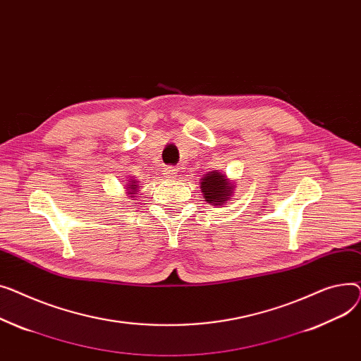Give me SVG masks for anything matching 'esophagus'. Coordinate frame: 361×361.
<instances>
[{"mask_svg": "<svg viewBox=\"0 0 361 361\" xmlns=\"http://www.w3.org/2000/svg\"><path fill=\"white\" fill-rule=\"evenodd\" d=\"M163 175H164V178H166L167 180H175L176 176H178V169H175V167H172V166H169V167H166L164 171H163Z\"/></svg>", "mask_w": 361, "mask_h": 361, "instance_id": "34e87169", "label": "esophagus"}]
</instances>
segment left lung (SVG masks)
I'll return each mask as SVG.
<instances>
[{
  "mask_svg": "<svg viewBox=\"0 0 361 361\" xmlns=\"http://www.w3.org/2000/svg\"><path fill=\"white\" fill-rule=\"evenodd\" d=\"M200 189L204 195V200L216 207L226 205L227 201L231 200L233 190H235V185L227 178L226 173H221L219 171L208 172L207 175H202L200 180Z\"/></svg>",
  "mask_w": 361,
  "mask_h": 361,
  "instance_id": "1",
  "label": "left lung"
}]
</instances>
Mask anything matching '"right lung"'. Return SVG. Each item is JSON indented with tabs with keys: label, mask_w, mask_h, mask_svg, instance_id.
Returning a JSON list of instances; mask_svg holds the SVG:
<instances>
[{
	"label": "right lung",
	"mask_w": 361,
	"mask_h": 361,
	"mask_svg": "<svg viewBox=\"0 0 361 361\" xmlns=\"http://www.w3.org/2000/svg\"><path fill=\"white\" fill-rule=\"evenodd\" d=\"M140 190H141V183L135 178L130 179L128 183L125 185V194L128 195L130 198H133V200H135L137 195H140Z\"/></svg>",
	"instance_id": "right-lung-1"
}]
</instances>
